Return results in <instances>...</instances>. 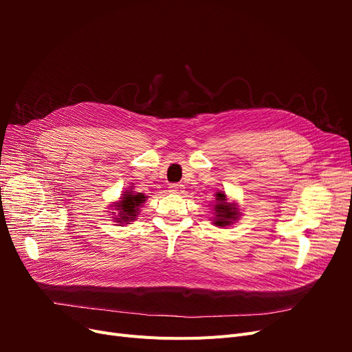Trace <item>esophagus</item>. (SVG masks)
<instances>
[{"label":"esophagus","instance_id":"34e87169","mask_svg":"<svg viewBox=\"0 0 352 352\" xmlns=\"http://www.w3.org/2000/svg\"><path fill=\"white\" fill-rule=\"evenodd\" d=\"M170 190H172V192H175V194H184L185 192L184 185H180V184H172V185H170Z\"/></svg>","mask_w":352,"mask_h":352}]
</instances>
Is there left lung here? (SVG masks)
<instances>
[{
	"label": "left lung",
	"mask_w": 352,
	"mask_h": 352,
	"mask_svg": "<svg viewBox=\"0 0 352 352\" xmlns=\"http://www.w3.org/2000/svg\"><path fill=\"white\" fill-rule=\"evenodd\" d=\"M214 211H216V217H214V225L216 226H229L239 217V211H238L236 206L226 202V194L225 192H217L216 194Z\"/></svg>",
	"instance_id": "obj_1"
}]
</instances>
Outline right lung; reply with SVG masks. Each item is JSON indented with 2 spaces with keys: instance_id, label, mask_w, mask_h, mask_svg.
Returning <instances> with one entry per match:
<instances>
[{
  "instance_id": "right-lung-1",
  "label": "right lung",
  "mask_w": 352,
  "mask_h": 352,
  "mask_svg": "<svg viewBox=\"0 0 352 352\" xmlns=\"http://www.w3.org/2000/svg\"><path fill=\"white\" fill-rule=\"evenodd\" d=\"M145 195L141 192H135V190L129 189L126 190L123 197L120 198L119 202H116L113 207H116V212H113L116 221L117 223H127L131 220H135L138 216V211H140V207L142 206V202L145 201Z\"/></svg>"
}]
</instances>
